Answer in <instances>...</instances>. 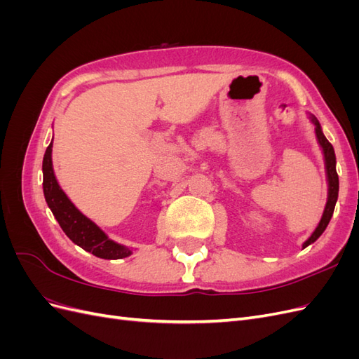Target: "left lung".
I'll use <instances>...</instances> for the list:
<instances>
[{"label": "left lung", "mask_w": 359, "mask_h": 359, "mask_svg": "<svg viewBox=\"0 0 359 359\" xmlns=\"http://www.w3.org/2000/svg\"><path fill=\"white\" fill-rule=\"evenodd\" d=\"M310 121L314 126V133H316V139H318V144L322 149V154H323V163H325V172H327V182H328V198H327V203H325V210L323 214L320 217V222L318 223L316 229L313 231V233L307 238L306 241L302 244V248L309 247L310 244H313L314 241L318 240V238L323 233V231L327 229V226L331 220L334 208H335V203L337 199H339V175H337V170H335V153H334V148L332 145L328 142V139L325 137L323 132H322V127L318 121V118L314 115H309Z\"/></svg>", "instance_id": "left-lung-1"}]
</instances>
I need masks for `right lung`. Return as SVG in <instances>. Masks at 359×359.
Returning a JSON list of instances; mask_svg holds the SVG:
<instances>
[{
	"label": "right lung",
	"mask_w": 359,
	"mask_h": 359,
	"mask_svg": "<svg viewBox=\"0 0 359 359\" xmlns=\"http://www.w3.org/2000/svg\"><path fill=\"white\" fill-rule=\"evenodd\" d=\"M52 140L49 147L46 148L45 157H43V193H45L46 203L50 208L53 217L60 223L61 229L64 231L70 240L83 248L85 252L93 253L94 256L100 259H123L133 253V250L118 244L111 240L99 226H97L88 217L83 215L74 203L69 199V196L55 177L52 166Z\"/></svg>",
	"instance_id": "right-lung-1"
}]
</instances>
